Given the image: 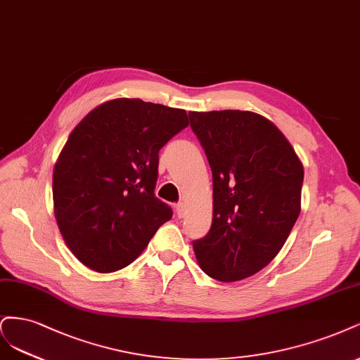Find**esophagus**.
<instances>
[{"instance_id":"esophagus-1","label":"esophagus","mask_w":360,"mask_h":360,"mask_svg":"<svg viewBox=\"0 0 360 360\" xmlns=\"http://www.w3.org/2000/svg\"><path fill=\"white\" fill-rule=\"evenodd\" d=\"M185 212H187V206H185V203H178L176 205V214H178V217L179 218H182V217H185Z\"/></svg>"}]
</instances>
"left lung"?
<instances>
[{
    "mask_svg": "<svg viewBox=\"0 0 360 360\" xmlns=\"http://www.w3.org/2000/svg\"><path fill=\"white\" fill-rule=\"evenodd\" d=\"M188 117L214 182L211 230L193 248L205 274L239 281L262 271L285 243L300 212L304 166L285 136L259 113Z\"/></svg>",
    "mask_w": 360,
    "mask_h": 360,
    "instance_id": "1",
    "label": "left lung"
}]
</instances>
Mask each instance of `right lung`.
<instances>
[{
	"label": "right lung",
	"mask_w": 360,
	"mask_h": 360,
	"mask_svg": "<svg viewBox=\"0 0 360 360\" xmlns=\"http://www.w3.org/2000/svg\"><path fill=\"white\" fill-rule=\"evenodd\" d=\"M187 125L182 109L115 98L75 127L53 167V211L68 250L86 268H125L172 218L154 194L158 153Z\"/></svg>",
	"instance_id": "right-lung-1"
}]
</instances>
